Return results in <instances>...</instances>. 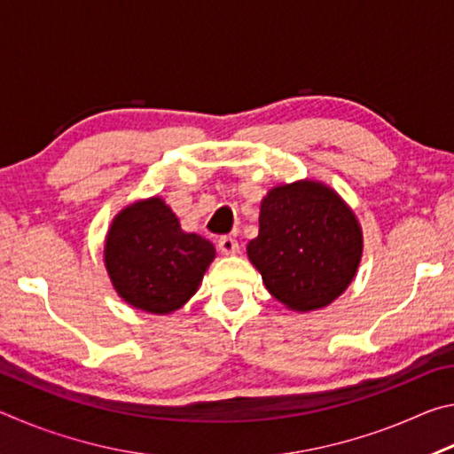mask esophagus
Instances as JSON below:
<instances>
[{
  "label": "esophagus",
  "instance_id": "34e87169",
  "mask_svg": "<svg viewBox=\"0 0 454 454\" xmlns=\"http://www.w3.org/2000/svg\"><path fill=\"white\" fill-rule=\"evenodd\" d=\"M218 250L226 256H234V254H238V252H240V246H238V242L234 240L232 236H222L218 240Z\"/></svg>",
  "mask_w": 454,
  "mask_h": 454
}]
</instances>
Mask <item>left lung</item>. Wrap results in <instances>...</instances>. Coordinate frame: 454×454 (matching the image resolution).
I'll return each instance as SVG.
<instances>
[{"label":"left lung","mask_w":454,"mask_h":454,"mask_svg":"<svg viewBox=\"0 0 454 454\" xmlns=\"http://www.w3.org/2000/svg\"><path fill=\"white\" fill-rule=\"evenodd\" d=\"M258 236L246 246L268 292L288 310L312 312L350 286L364 238L355 210L318 180L278 184L260 202Z\"/></svg>","instance_id":"8db88e82"}]
</instances>
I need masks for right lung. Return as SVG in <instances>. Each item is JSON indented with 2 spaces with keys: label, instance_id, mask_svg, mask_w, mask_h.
<instances>
[{
  "label": "right lung",
  "instance_id": "right-lung-1",
  "mask_svg": "<svg viewBox=\"0 0 454 454\" xmlns=\"http://www.w3.org/2000/svg\"><path fill=\"white\" fill-rule=\"evenodd\" d=\"M216 248L184 232L160 196L137 200L114 216L104 242V264L126 304L150 314H172L198 292Z\"/></svg>",
  "mask_w": 454,
  "mask_h": 454
}]
</instances>
